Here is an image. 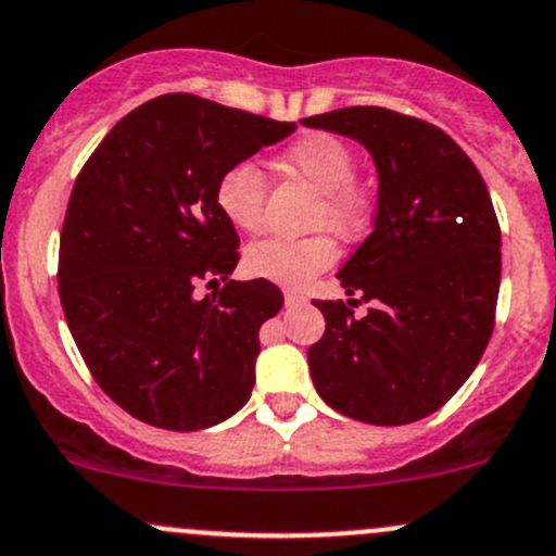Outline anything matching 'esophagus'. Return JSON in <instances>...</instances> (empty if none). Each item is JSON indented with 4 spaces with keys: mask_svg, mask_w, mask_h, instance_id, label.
Segmentation results:
<instances>
[{
    "mask_svg": "<svg viewBox=\"0 0 556 556\" xmlns=\"http://www.w3.org/2000/svg\"><path fill=\"white\" fill-rule=\"evenodd\" d=\"M303 301H306V298L298 290H285V306H301Z\"/></svg>",
    "mask_w": 556,
    "mask_h": 556,
    "instance_id": "obj_1",
    "label": "esophagus"
}]
</instances>
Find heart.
I'll return each instance as SVG.
<instances>
[{"mask_svg": "<svg viewBox=\"0 0 556 556\" xmlns=\"http://www.w3.org/2000/svg\"><path fill=\"white\" fill-rule=\"evenodd\" d=\"M288 174L316 189L311 224L340 237H356L369 218V189L353 176L356 155L332 134H306L279 155ZM216 205L231 227L258 231L266 218V179L250 161L231 163L216 181ZM338 261V245L327 231L311 237H271L248 248L245 271L282 288H303Z\"/></svg>", "mask_w": 556, "mask_h": 556, "instance_id": "1", "label": "heart"}]
</instances>
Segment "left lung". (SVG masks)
<instances>
[{
  "mask_svg": "<svg viewBox=\"0 0 556 556\" xmlns=\"http://www.w3.org/2000/svg\"><path fill=\"white\" fill-rule=\"evenodd\" d=\"M303 126L356 139L380 176L375 229L338 279L351 301H314L325 334L308 348L316 393L367 425L438 412L478 367L502 282V229L467 152L414 115L340 108ZM369 302L367 317L352 308Z\"/></svg>",
  "mask_w": 556,
  "mask_h": 556,
  "instance_id": "1",
  "label": "left lung"
}]
</instances>
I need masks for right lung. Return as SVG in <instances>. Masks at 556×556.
<instances>
[{"mask_svg": "<svg viewBox=\"0 0 556 556\" xmlns=\"http://www.w3.org/2000/svg\"><path fill=\"white\" fill-rule=\"evenodd\" d=\"M292 131L176 91L124 115L76 176L60 303L97 386L139 422L203 430L248 404L258 329L285 298L268 279H229L240 237L216 181ZM200 281L225 288L198 302Z\"/></svg>", "mask_w": 556, "mask_h": 556, "instance_id": "add662e5", "label": "right lung"}]
</instances>
